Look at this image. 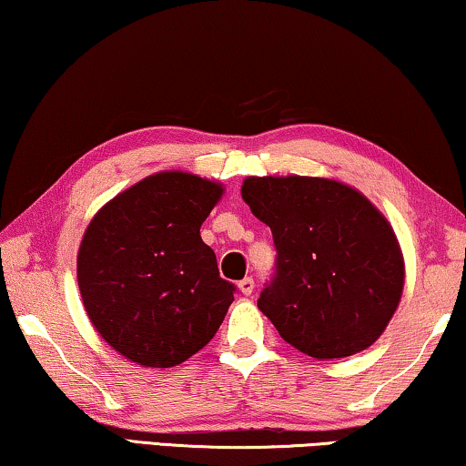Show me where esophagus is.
I'll return each instance as SVG.
<instances>
[{
	"mask_svg": "<svg viewBox=\"0 0 466 466\" xmlns=\"http://www.w3.org/2000/svg\"><path fill=\"white\" fill-rule=\"evenodd\" d=\"M253 289H255V280H253V278H245V280L238 282V290H240L242 295H251Z\"/></svg>",
	"mask_w": 466,
	"mask_h": 466,
	"instance_id": "1",
	"label": "esophagus"
}]
</instances>
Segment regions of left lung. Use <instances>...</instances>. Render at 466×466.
Instances as JSON below:
<instances>
[{
	"mask_svg": "<svg viewBox=\"0 0 466 466\" xmlns=\"http://www.w3.org/2000/svg\"><path fill=\"white\" fill-rule=\"evenodd\" d=\"M240 194L274 236L276 276L257 308L284 341L316 360L353 356L377 341L406 276L385 215L329 177L251 176Z\"/></svg>",
	"mask_w": 466,
	"mask_h": 466,
	"instance_id": "1",
	"label": "left lung"
}]
</instances>
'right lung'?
<instances>
[{
	"instance_id": "obj_1",
	"label": "right lung",
	"mask_w": 466,
	"mask_h": 466,
	"mask_svg": "<svg viewBox=\"0 0 466 466\" xmlns=\"http://www.w3.org/2000/svg\"><path fill=\"white\" fill-rule=\"evenodd\" d=\"M224 186L158 171L116 194L89 221L77 282L89 322L116 353L171 368L203 350L234 301L200 226Z\"/></svg>"
}]
</instances>
